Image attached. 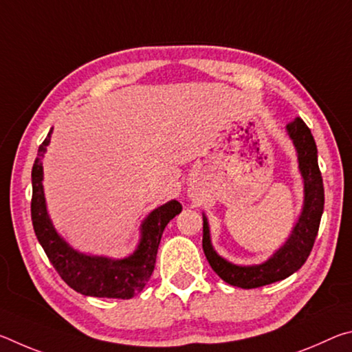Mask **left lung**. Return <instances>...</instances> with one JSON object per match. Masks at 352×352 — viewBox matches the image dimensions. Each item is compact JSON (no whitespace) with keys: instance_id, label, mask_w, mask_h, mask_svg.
Listing matches in <instances>:
<instances>
[{"instance_id":"8db88e82","label":"left lung","mask_w":352,"mask_h":352,"mask_svg":"<svg viewBox=\"0 0 352 352\" xmlns=\"http://www.w3.org/2000/svg\"><path fill=\"white\" fill-rule=\"evenodd\" d=\"M287 133L294 141L298 155L302 183H305V205L301 216L295 223L289 239L284 245L273 253L272 258L258 265H236L231 264L212 248L210 237V225L204 216V252L211 269L225 283L241 289H256L262 285L281 281L292 273L301 269L312 252L315 237H317L321 214L324 208L323 178L318 168L317 144L305 121L296 118L287 124Z\"/></svg>"}]
</instances>
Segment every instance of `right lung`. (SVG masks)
Here are the masks:
<instances>
[{"mask_svg":"<svg viewBox=\"0 0 352 352\" xmlns=\"http://www.w3.org/2000/svg\"><path fill=\"white\" fill-rule=\"evenodd\" d=\"M51 133L38 147L37 158L32 166V201L31 217L35 236L43 247L47 259L58 275L71 289L87 296L121 298L129 300L144 289L152 276L157 261V252L163 231L182 205L177 200L158 206L141 223V239L135 252L124 259H111L105 256H90L76 252L57 233L46 210L43 192V157L51 141Z\"/></svg>","mask_w":352,"mask_h":352,"instance_id":"obj_1","label":"right lung"}]
</instances>
